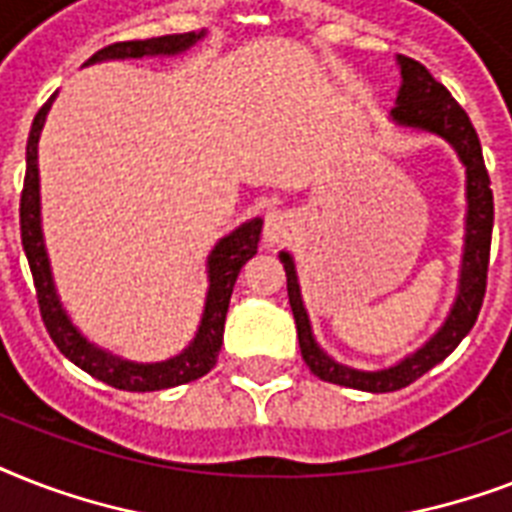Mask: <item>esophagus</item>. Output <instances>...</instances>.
Segmentation results:
<instances>
[{
  "label": "esophagus",
  "instance_id": "34e87169",
  "mask_svg": "<svg viewBox=\"0 0 512 512\" xmlns=\"http://www.w3.org/2000/svg\"><path fill=\"white\" fill-rule=\"evenodd\" d=\"M292 231H295V220L289 212H281V209H273L265 215L263 225V241L268 247H281L292 239Z\"/></svg>",
  "mask_w": 512,
  "mask_h": 512
}]
</instances>
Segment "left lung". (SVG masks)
Listing matches in <instances>:
<instances>
[{"mask_svg": "<svg viewBox=\"0 0 512 512\" xmlns=\"http://www.w3.org/2000/svg\"><path fill=\"white\" fill-rule=\"evenodd\" d=\"M396 63L401 68V87L396 95V108L390 111V122L404 130H417L436 135L446 140L460 156L465 167V199H468V212H465V247H462L460 284H457V297H454L449 316L436 335L425 345L404 356L398 364L377 372H364L353 369L329 356L313 337L311 319L305 311L303 292L297 281L295 260L289 252H279V260L287 271V292L289 305L295 313L297 340H300V353L319 380L335 382L342 388L366 390V393H390V390L406 388L409 382L430 372L433 366L441 364L449 353L468 335L478 319L481 303L486 292V271H489V247H492V225H494V196L489 188V172L484 167V154L481 143L470 124L468 114L462 111L460 103L449 95L444 84L436 82L428 68L417 60L396 55Z\"/></svg>", "mask_w": 512, "mask_h": 512, "instance_id": "obj_1", "label": "left lung"}]
</instances>
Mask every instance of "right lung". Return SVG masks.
<instances>
[{
	"mask_svg": "<svg viewBox=\"0 0 512 512\" xmlns=\"http://www.w3.org/2000/svg\"><path fill=\"white\" fill-rule=\"evenodd\" d=\"M204 36H207V31L201 28V31H188V34L154 36V39H138V42H116L95 52L84 66H92V63H100V60L183 55L185 50H191L193 44H199ZM55 95L39 108V114L34 116V124H31V132H28L26 180H23V193H20V241H23V252H26L28 265H31L44 327H47L52 342L58 345V350L68 361H74L79 369L92 374L95 380L106 382L111 388L148 393V390L175 388V385H183V382L199 380L215 366L220 345H223L225 313H228V303H231L233 284L239 279V271L244 268V263L252 255H257L263 220L252 217L247 223H241L236 231L217 241L212 252H209L207 300H204L199 329H196L193 340L188 342V348H183L177 356L167 358V361H154V364L127 361V358L98 348L95 342L87 340L76 329V324L66 313L63 303H60L55 279H52L50 257H47V247H44L42 196H39V138H42V127L47 122Z\"/></svg>",
	"mask_w": 512,
	"mask_h": 512,
	"instance_id": "obj_1",
	"label": "right lung"
}]
</instances>
